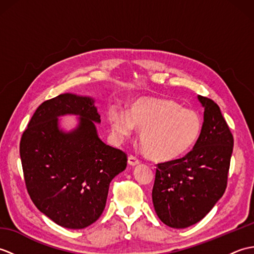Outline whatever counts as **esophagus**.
<instances>
[{"instance_id":"obj_1","label":"esophagus","mask_w":254,"mask_h":254,"mask_svg":"<svg viewBox=\"0 0 254 254\" xmlns=\"http://www.w3.org/2000/svg\"><path fill=\"white\" fill-rule=\"evenodd\" d=\"M127 163L130 166H136V165L139 164V160L135 157V156L130 155V156H128V158H127Z\"/></svg>"}]
</instances>
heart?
I'll use <instances>...</instances> for the list:
<instances>
[{
	"label": "heart",
	"mask_w": 254,
	"mask_h": 254,
	"mask_svg": "<svg viewBox=\"0 0 254 254\" xmlns=\"http://www.w3.org/2000/svg\"><path fill=\"white\" fill-rule=\"evenodd\" d=\"M108 119L118 139L131 136L135 126L142 128L143 148L150 158L159 161L185 155L195 144L202 130L201 118L195 111L170 99L138 98L132 104L130 113L111 106Z\"/></svg>",
	"instance_id": "b5f03b06"
}]
</instances>
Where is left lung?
<instances>
[{
    "label": "left lung",
    "instance_id": "1",
    "mask_svg": "<svg viewBox=\"0 0 254 254\" xmlns=\"http://www.w3.org/2000/svg\"><path fill=\"white\" fill-rule=\"evenodd\" d=\"M197 98L204 107V122L196 143L185 157L156 168L154 207L171 228H187L203 219L227 188L234 136L216 102Z\"/></svg>",
    "mask_w": 254,
    "mask_h": 254
}]
</instances>
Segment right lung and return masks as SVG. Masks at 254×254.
<instances>
[{"instance_id": "add662e5", "label": "right lung", "mask_w": 254, "mask_h": 254, "mask_svg": "<svg viewBox=\"0 0 254 254\" xmlns=\"http://www.w3.org/2000/svg\"><path fill=\"white\" fill-rule=\"evenodd\" d=\"M80 116L75 130L58 128V116ZM94 99L62 94L37 108L20 138L27 191L36 207L56 224L82 229L106 206L111 180L127 168V154L98 137Z\"/></svg>"}]
</instances>
